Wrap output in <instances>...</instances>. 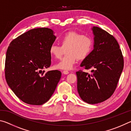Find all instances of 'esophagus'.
Segmentation results:
<instances>
[{
	"label": "esophagus",
	"mask_w": 131,
	"mask_h": 131,
	"mask_svg": "<svg viewBox=\"0 0 131 131\" xmlns=\"http://www.w3.org/2000/svg\"><path fill=\"white\" fill-rule=\"evenodd\" d=\"M62 73L64 74H68L69 73V72L68 71H67V70H63Z\"/></svg>",
	"instance_id": "1"
}]
</instances>
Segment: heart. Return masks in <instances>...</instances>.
<instances>
[{
  "label": "heart",
  "mask_w": 131,
  "mask_h": 131,
  "mask_svg": "<svg viewBox=\"0 0 131 131\" xmlns=\"http://www.w3.org/2000/svg\"><path fill=\"white\" fill-rule=\"evenodd\" d=\"M61 46L52 44L49 48L50 54L55 59L61 58L66 50V55L54 68L57 69L70 70L73 68L77 59L84 60L91 54L94 47V40L81 33L69 32L59 39Z\"/></svg>",
  "instance_id": "obj_1"
}]
</instances>
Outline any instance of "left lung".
Here are the masks:
<instances>
[{"mask_svg":"<svg viewBox=\"0 0 131 131\" xmlns=\"http://www.w3.org/2000/svg\"><path fill=\"white\" fill-rule=\"evenodd\" d=\"M94 50L80 66L92 69L91 73L79 70L77 91L83 101L96 104L107 100L117 87L123 72L124 58L114 37L97 26H93Z\"/></svg>","mask_w":131,"mask_h":131,"instance_id":"left-lung-1","label":"left lung"}]
</instances>
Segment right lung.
<instances>
[{"instance_id": "add662e5", "label": "right lung", "mask_w": 131, "mask_h": 131, "mask_svg": "<svg viewBox=\"0 0 131 131\" xmlns=\"http://www.w3.org/2000/svg\"><path fill=\"white\" fill-rule=\"evenodd\" d=\"M53 34L47 28L33 29L13 40L7 48L6 81L15 95L27 104L46 103L60 80V71H42L51 65L49 48L56 39Z\"/></svg>"}]
</instances>
